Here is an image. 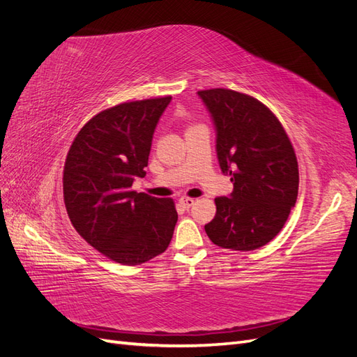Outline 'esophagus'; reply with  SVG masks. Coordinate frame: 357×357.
Masks as SVG:
<instances>
[{
	"instance_id": "34e87169",
	"label": "esophagus",
	"mask_w": 357,
	"mask_h": 357,
	"mask_svg": "<svg viewBox=\"0 0 357 357\" xmlns=\"http://www.w3.org/2000/svg\"><path fill=\"white\" fill-rule=\"evenodd\" d=\"M193 204H195V199H192V198H180V205H181L183 208H190Z\"/></svg>"
}]
</instances>
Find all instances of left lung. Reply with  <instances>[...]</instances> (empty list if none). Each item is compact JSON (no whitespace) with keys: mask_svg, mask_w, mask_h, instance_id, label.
I'll use <instances>...</instances> for the list:
<instances>
[{"mask_svg":"<svg viewBox=\"0 0 357 357\" xmlns=\"http://www.w3.org/2000/svg\"><path fill=\"white\" fill-rule=\"evenodd\" d=\"M215 128V152L234 190L215 198L205 225L219 247L250 252L282 231L298 198L295 150L278 119L261 101L231 89L199 91Z\"/></svg>","mask_w":357,"mask_h":357,"instance_id":"obj_1","label":"left lung"}]
</instances>
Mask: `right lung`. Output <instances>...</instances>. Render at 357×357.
<instances>
[{
  "instance_id": "obj_1",
  "label": "right lung",
  "mask_w": 357,
  "mask_h": 357,
  "mask_svg": "<svg viewBox=\"0 0 357 357\" xmlns=\"http://www.w3.org/2000/svg\"><path fill=\"white\" fill-rule=\"evenodd\" d=\"M171 96L119 104L86 123L63 167V201L83 238L112 261L139 265L164 253L174 234L171 198L132 190L144 177L156 125Z\"/></svg>"
}]
</instances>
